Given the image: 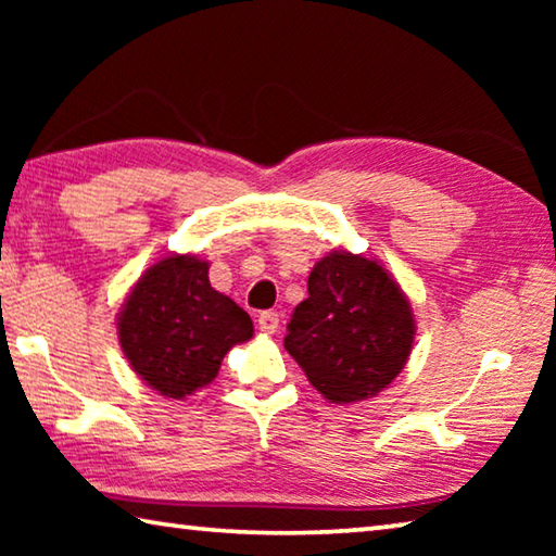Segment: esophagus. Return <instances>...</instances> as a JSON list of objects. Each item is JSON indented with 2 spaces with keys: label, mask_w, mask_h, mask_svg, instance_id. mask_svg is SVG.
Wrapping results in <instances>:
<instances>
[{
  "label": "esophagus",
  "mask_w": 556,
  "mask_h": 556,
  "mask_svg": "<svg viewBox=\"0 0 556 556\" xmlns=\"http://www.w3.org/2000/svg\"><path fill=\"white\" fill-rule=\"evenodd\" d=\"M257 324L265 333H275L279 328V314L277 312H262L260 318H257Z\"/></svg>",
  "instance_id": "esophagus-1"
}]
</instances>
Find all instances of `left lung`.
Here are the masks:
<instances>
[{"instance_id":"8db88e82","label":"left lung","mask_w":556,"mask_h":556,"mask_svg":"<svg viewBox=\"0 0 556 556\" xmlns=\"http://www.w3.org/2000/svg\"><path fill=\"white\" fill-rule=\"evenodd\" d=\"M414 331L409 301L388 269L336 250L308 275V299L291 314L285 348L326 400L348 404L397 378Z\"/></svg>"}]
</instances>
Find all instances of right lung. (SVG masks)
Masks as SVG:
<instances>
[{
	"instance_id": "obj_1",
	"label": "right lung",
	"mask_w": 556,
	"mask_h": 556,
	"mask_svg": "<svg viewBox=\"0 0 556 556\" xmlns=\"http://www.w3.org/2000/svg\"><path fill=\"white\" fill-rule=\"evenodd\" d=\"M252 318L208 281V262L172 255L149 267L117 316L119 345L139 378L184 400L205 388L225 353L252 338Z\"/></svg>"
}]
</instances>
